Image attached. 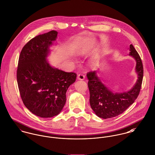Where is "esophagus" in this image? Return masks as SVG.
<instances>
[{
    "mask_svg": "<svg viewBox=\"0 0 155 155\" xmlns=\"http://www.w3.org/2000/svg\"><path fill=\"white\" fill-rule=\"evenodd\" d=\"M77 78H78V80H84L85 79V76H84V75H83V74H78V75Z\"/></svg>",
    "mask_w": 155,
    "mask_h": 155,
    "instance_id": "1",
    "label": "esophagus"
}]
</instances>
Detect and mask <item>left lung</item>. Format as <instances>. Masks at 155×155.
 <instances>
[{
    "label": "left lung",
    "mask_w": 155,
    "mask_h": 155,
    "mask_svg": "<svg viewBox=\"0 0 155 155\" xmlns=\"http://www.w3.org/2000/svg\"><path fill=\"white\" fill-rule=\"evenodd\" d=\"M129 55L136 62L135 71L137 74L136 83L130 90L122 93L113 92L97 75V71L87 74L90 91V103L95 114L102 119L114 117L123 113L131 105L139 94L143 77V64L133 45H130Z\"/></svg>",
    "instance_id": "left-lung-1"
}]
</instances>
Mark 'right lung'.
Segmentation results:
<instances>
[{
	"label": "right lung",
	"instance_id": "right-lung-1",
	"mask_svg": "<svg viewBox=\"0 0 155 155\" xmlns=\"http://www.w3.org/2000/svg\"><path fill=\"white\" fill-rule=\"evenodd\" d=\"M58 32L51 31L31 39L22 48L17 82L24 105L36 116L49 118L60 114L68 87L77 74L53 67L47 60Z\"/></svg>",
	"mask_w": 155,
	"mask_h": 155
}]
</instances>
